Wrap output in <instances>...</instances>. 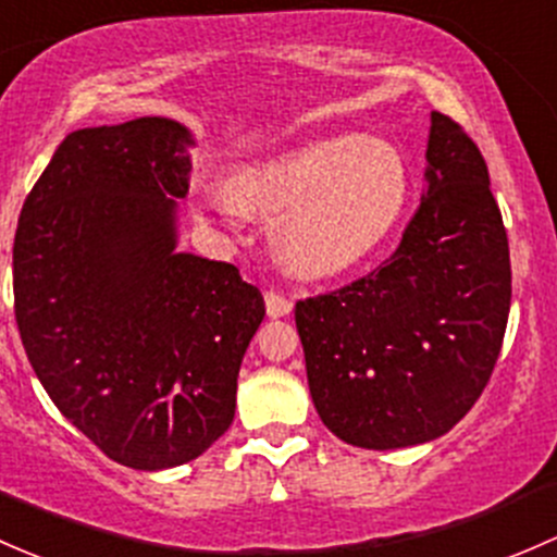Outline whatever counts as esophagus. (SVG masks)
I'll use <instances>...</instances> for the list:
<instances>
[{
	"label": "esophagus",
	"instance_id": "obj_1",
	"mask_svg": "<svg viewBox=\"0 0 557 557\" xmlns=\"http://www.w3.org/2000/svg\"><path fill=\"white\" fill-rule=\"evenodd\" d=\"M265 308H268V317H273V319L286 317V313L292 311V300L276 289H268L265 292Z\"/></svg>",
	"mask_w": 557,
	"mask_h": 557
}]
</instances>
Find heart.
Here are the masks:
<instances>
[{
	"label": "heart",
	"instance_id": "obj_1",
	"mask_svg": "<svg viewBox=\"0 0 557 557\" xmlns=\"http://www.w3.org/2000/svg\"><path fill=\"white\" fill-rule=\"evenodd\" d=\"M220 214L278 216L281 260L302 276H330L370 255L392 231L407 198L403 154L381 139L313 141L227 182H203Z\"/></svg>",
	"mask_w": 557,
	"mask_h": 557
}]
</instances>
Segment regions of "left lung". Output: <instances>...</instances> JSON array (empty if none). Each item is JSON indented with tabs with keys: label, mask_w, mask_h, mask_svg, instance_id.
I'll return each mask as SVG.
<instances>
[{
	"label": "left lung",
	"mask_w": 557,
	"mask_h": 557,
	"mask_svg": "<svg viewBox=\"0 0 557 557\" xmlns=\"http://www.w3.org/2000/svg\"><path fill=\"white\" fill-rule=\"evenodd\" d=\"M426 163V190L397 251L295 306L319 418L357 448H407L450 432L491 381L507 330L512 271L488 165L440 112Z\"/></svg>",
	"instance_id": "1"
}]
</instances>
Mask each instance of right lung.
I'll use <instances>...</instances> for the list:
<instances>
[{"mask_svg": "<svg viewBox=\"0 0 557 557\" xmlns=\"http://www.w3.org/2000/svg\"><path fill=\"white\" fill-rule=\"evenodd\" d=\"M193 145L169 117L74 131L23 200L13 244L15 321L39 383L96 448L145 472L227 432L265 317L236 265L176 251Z\"/></svg>", "mask_w": 557, "mask_h": 557, "instance_id": "1", "label": "right lung"}]
</instances>
